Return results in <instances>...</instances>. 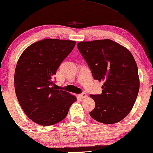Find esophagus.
Instances as JSON below:
<instances>
[{
	"label": "esophagus",
	"instance_id": "obj_1",
	"mask_svg": "<svg viewBox=\"0 0 153 153\" xmlns=\"http://www.w3.org/2000/svg\"><path fill=\"white\" fill-rule=\"evenodd\" d=\"M79 97H80L81 99H84L87 97V94H86L85 93H81V94L79 95Z\"/></svg>",
	"mask_w": 153,
	"mask_h": 153
}]
</instances>
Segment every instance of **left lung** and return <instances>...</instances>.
I'll list each match as a JSON object with an SVG mask.
<instances>
[{
	"mask_svg": "<svg viewBox=\"0 0 153 153\" xmlns=\"http://www.w3.org/2000/svg\"><path fill=\"white\" fill-rule=\"evenodd\" d=\"M77 46L95 80L103 81L102 93L90 95L95 102L91 117L104 124L120 122L131 111L139 92L138 70L132 53L110 39L79 42Z\"/></svg>",
	"mask_w": 153,
	"mask_h": 153,
	"instance_id": "8db88e82",
	"label": "left lung"
}]
</instances>
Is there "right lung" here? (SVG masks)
<instances>
[{
	"mask_svg": "<svg viewBox=\"0 0 153 153\" xmlns=\"http://www.w3.org/2000/svg\"><path fill=\"white\" fill-rule=\"evenodd\" d=\"M75 41L47 38L29 45L18 59L14 75L15 91L25 115L40 126L62 121L75 95L57 90L52 78Z\"/></svg>",
	"mask_w": 153,
	"mask_h": 153,
	"instance_id": "right-lung-1",
	"label": "right lung"
}]
</instances>
